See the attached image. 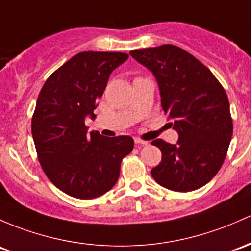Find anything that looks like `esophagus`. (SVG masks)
I'll return each instance as SVG.
<instances>
[{
	"label": "esophagus",
	"mask_w": 251,
	"mask_h": 251,
	"mask_svg": "<svg viewBox=\"0 0 251 251\" xmlns=\"http://www.w3.org/2000/svg\"><path fill=\"white\" fill-rule=\"evenodd\" d=\"M134 143H136L137 146H147L148 142L143 141V139H141V138H138V137H136V138H134Z\"/></svg>",
	"instance_id": "34e87169"
}]
</instances>
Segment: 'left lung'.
Here are the masks:
<instances>
[{"label": "left lung", "mask_w": 251, "mask_h": 251, "mask_svg": "<svg viewBox=\"0 0 251 251\" xmlns=\"http://www.w3.org/2000/svg\"><path fill=\"white\" fill-rule=\"evenodd\" d=\"M157 81L161 105L178 132L176 144L155 139L162 159L152 178L166 189L194 191L210 181L226 157L233 132L227 95L212 72L179 47L132 50Z\"/></svg>", "instance_id": "obj_1"}]
</instances>
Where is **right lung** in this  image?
Instances as JSON below:
<instances>
[{
  "label": "right lung",
  "mask_w": 251,
  "mask_h": 251,
  "mask_svg": "<svg viewBox=\"0 0 251 251\" xmlns=\"http://www.w3.org/2000/svg\"><path fill=\"white\" fill-rule=\"evenodd\" d=\"M128 59L124 52L84 51L47 79L32 117V137L44 173L65 194L90 200L118 181L121 160L133 149L130 136L88 133L110 73Z\"/></svg>",
  "instance_id": "right-lung-1"
}]
</instances>
